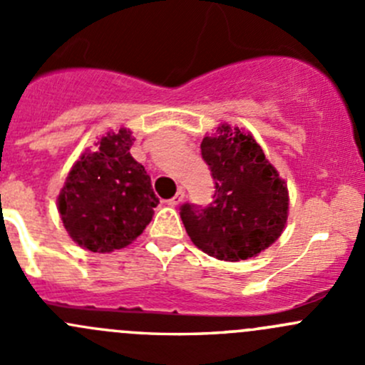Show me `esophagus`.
<instances>
[{"label":"esophagus","instance_id":"obj_1","mask_svg":"<svg viewBox=\"0 0 365 365\" xmlns=\"http://www.w3.org/2000/svg\"><path fill=\"white\" fill-rule=\"evenodd\" d=\"M183 197H185V190H182V189H180L178 192H176L175 196L171 197V200H168V201H165V203H168L169 206H178V205L182 203V201H183Z\"/></svg>","mask_w":365,"mask_h":365}]
</instances>
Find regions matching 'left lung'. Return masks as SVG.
I'll list each match as a JSON object with an SVG mask.
<instances>
[{
    "mask_svg": "<svg viewBox=\"0 0 365 365\" xmlns=\"http://www.w3.org/2000/svg\"><path fill=\"white\" fill-rule=\"evenodd\" d=\"M201 155L215 182L208 206L180 208L197 249L222 261H240L270 247L288 220V187L249 132L227 123L206 135Z\"/></svg>",
    "mask_w": 365,
    "mask_h": 365,
    "instance_id": "left-lung-1",
    "label": "left lung"
}]
</instances>
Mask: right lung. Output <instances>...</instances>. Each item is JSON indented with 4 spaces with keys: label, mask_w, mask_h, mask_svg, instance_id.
I'll return each mask as SVG.
<instances>
[{
    "label": "right lung",
    "mask_w": 365,
    "mask_h": 365,
    "mask_svg": "<svg viewBox=\"0 0 365 365\" xmlns=\"http://www.w3.org/2000/svg\"><path fill=\"white\" fill-rule=\"evenodd\" d=\"M132 141L127 128L108 132L68 173L58 210L79 247L91 252L123 249L152 220L159 197L145 168L130 155Z\"/></svg>",
    "instance_id": "add662e5"
}]
</instances>
